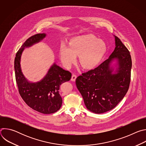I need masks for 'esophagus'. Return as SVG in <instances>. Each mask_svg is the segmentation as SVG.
I'll return each mask as SVG.
<instances>
[{"label":"esophagus","instance_id":"34e87169","mask_svg":"<svg viewBox=\"0 0 146 146\" xmlns=\"http://www.w3.org/2000/svg\"><path fill=\"white\" fill-rule=\"evenodd\" d=\"M76 78H77V76H76V74H72V76L71 80H72V81H75Z\"/></svg>","mask_w":146,"mask_h":146}]
</instances>
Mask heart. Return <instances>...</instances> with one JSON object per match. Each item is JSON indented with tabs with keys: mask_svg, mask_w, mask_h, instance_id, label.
Segmentation results:
<instances>
[{
	"mask_svg": "<svg viewBox=\"0 0 146 146\" xmlns=\"http://www.w3.org/2000/svg\"><path fill=\"white\" fill-rule=\"evenodd\" d=\"M106 51L103 41L91 34L72 37L68 42V47L61 44L59 55L62 64L70 68L78 56L80 65L85 69H91L98 65Z\"/></svg>",
	"mask_w": 146,
	"mask_h": 146,
	"instance_id": "1",
	"label": "heart"
}]
</instances>
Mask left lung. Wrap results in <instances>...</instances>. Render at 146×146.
Listing matches in <instances>:
<instances>
[{
	"label": "left lung",
	"mask_w": 146,
	"mask_h": 146,
	"mask_svg": "<svg viewBox=\"0 0 146 146\" xmlns=\"http://www.w3.org/2000/svg\"><path fill=\"white\" fill-rule=\"evenodd\" d=\"M115 36V47L110 57L99 66L82 73L76 80L77 89L91 111L101 114L114 109L126 95L131 82L132 59L128 48ZM118 69L113 74L112 61Z\"/></svg>",
	"instance_id": "obj_1"
}]
</instances>
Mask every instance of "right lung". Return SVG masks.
Masks as SVG:
<instances>
[{"label":"right lung","mask_w":146,"mask_h":146,"mask_svg":"<svg viewBox=\"0 0 146 146\" xmlns=\"http://www.w3.org/2000/svg\"><path fill=\"white\" fill-rule=\"evenodd\" d=\"M46 36L45 33L36 34L25 41L15 55L14 69L18 91L24 101L34 110L48 114L60 108L62 98L59 94V87L62 83L70 80L72 73L54 64L43 80L33 83L26 79L20 66L21 56L24 48L39 42Z\"/></svg>","instance_id":"add662e5"}]
</instances>
